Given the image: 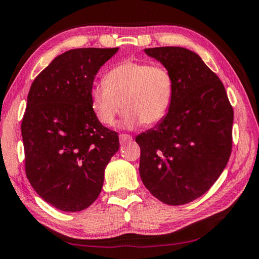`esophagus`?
I'll use <instances>...</instances> for the list:
<instances>
[{
	"label": "esophagus",
	"instance_id": "1",
	"mask_svg": "<svg viewBox=\"0 0 259 259\" xmlns=\"http://www.w3.org/2000/svg\"><path fill=\"white\" fill-rule=\"evenodd\" d=\"M131 140H133V137L130 136V135H126V134H121L119 135V142L121 143H126V142H130Z\"/></svg>",
	"mask_w": 259,
	"mask_h": 259
}]
</instances>
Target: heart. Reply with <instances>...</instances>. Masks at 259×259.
Here are the masks:
<instances>
[{
	"mask_svg": "<svg viewBox=\"0 0 259 259\" xmlns=\"http://www.w3.org/2000/svg\"><path fill=\"white\" fill-rule=\"evenodd\" d=\"M89 100L94 115L102 124H114L123 107V128L134 129L142 123L152 125L169 114L174 79L162 65L124 61L107 72L104 83H95Z\"/></svg>",
	"mask_w": 259,
	"mask_h": 259,
	"instance_id": "b5f03b06",
	"label": "heart"
}]
</instances>
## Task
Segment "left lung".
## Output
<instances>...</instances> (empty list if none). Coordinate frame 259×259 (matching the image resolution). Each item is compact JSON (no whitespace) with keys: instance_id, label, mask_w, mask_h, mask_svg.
<instances>
[{"instance_id":"left-lung-1","label":"left lung","mask_w":259,"mask_h":259,"mask_svg":"<svg viewBox=\"0 0 259 259\" xmlns=\"http://www.w3.org/2000/svg\"><path fill=\"white\" fill-rule=\"evenodd\" d=\"M174 79L169 114L136 137L140 175L152 196L169 205L195 201L227 166L234 110L218 76L197 54L181 47L144 49Z\"/></svg>"}]
</instances>
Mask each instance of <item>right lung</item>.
I'll return each mask as SVG.
<instances>
[{
	"label": "right lung",
	"instance_id": "obj_1",
	"mask_svg": "<svg viewBox=\"0 0 259 259\" xmlns=\"http://www.w3.org/2000/svg\"><path fill=\"white\" fill-rule=\"evenodd\" d=\"M118 48L68 50L34 79L22 119L25 174L50 205L84 210L103 187L104 170L118 151L117 133L101 124L90 107L95 76Z\"/></svg>",
	"mask_w": 259,
	"mask_h": 259
}]
</instances>
